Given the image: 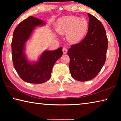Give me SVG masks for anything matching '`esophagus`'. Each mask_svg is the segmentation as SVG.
<instances>
[{
    "label": "esophagus",
    "instance_id": "obj_1",
    "mask_svg": "<svg viewBox=\"0 0 121 121\" xmlns=\"http://www.w3.org/2000/svg\"><path fill=\"white\" fill-rule=\"evenodd\" d=\"M67 51L68 50H67V48H63L62 51H63V54H65V53H67Z\"/></svg>",
    "mask_w": 121,
    "mask_h": 121
}]
</instances>
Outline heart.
I'll return each mask as SVG.
<instances>
[{"mask_svg": "<svg viewBox=\"0 0 121 121\" xmlns=\"http://www.w3.org/2000/svg\"><path fill=\"white\" fill-rule=\"evenodd\" d=\"M89 22L85 17L76 16H65L59 19L56 24V31L65 35L67 40L73 44L81 42L86 35Z\"/></svg>", "mask_w": 121, "mask_h": 121, "instance_id": "b5f03b06", "label": "heart"}]
</instances>
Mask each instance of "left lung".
<instances>
[{"instance_id":"1","label":"left lung","mask_w":121,"mask_h":121,"mask_svg":"<svg viewBox=\"0 0 121 121\" xmlns=\"http://www.w3.org/2000/svg\"><path fill=\"white\" fill-rule=\"evenodd\" d=\"M87 15L89 22L86 36L68 51L71 76L81 82L97 76L105 63L108 48L107 37L101 22L91 14Z\"/></svg>"}]
</instances>
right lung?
Wrapping results in <instances>:
<instances>
[{"label":"right lung","mask_w":121,"mask_h":121,"mask_svg":"<svg viewBox=\"0 0 121 121\" xmlns=\"http://www.w3.org/2000/svg\"><path fill=\"white\" fill-rule=\"evenodd\" d=\"M45 23L37 18L29 16L20 23L14 30L12 41L13 65L21 78L29 83L42 84L51 77L54 63L63 54L62 48L54 51H45L38 61L30 62L24 52L25 44L36 26Z\"/></svg>","instance_id":"1"}]
</instances>
